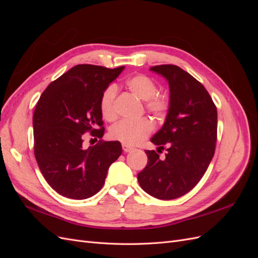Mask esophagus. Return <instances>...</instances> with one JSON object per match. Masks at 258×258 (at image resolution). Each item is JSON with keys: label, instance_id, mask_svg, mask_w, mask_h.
Returning <instances> with one entry per match:
<instances>
[{"label": "esophagus", "instance_id": "obj_1", "mask_svg": "<svg viewBox=\"0 0 258 258\" xmlns=\"http://www.w3.org/2000/svg\"><path fill=\"white\" fill-rule=\"evenodd\" d=\"M132 150H134V147H131V146L126 145V144H122V151H123V153H129Z\"/></svg>", "mask_w": 258, "mask_h": 258}]
</instances>
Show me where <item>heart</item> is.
I'll return each instance as SVG.
<instances>
[{"label": "heart", "instance_id": "obj_1", "mask_svg": "<svg viewBox=\"0 0 258 258\" xmlns=\"http://www.w3.org/2000/svg\"><path fill=\"white\" fill-rule=\"evenodd\" d=\"M126 86L131 93L145 101V108L156 118H161L169 108V99L166 95L157 93V85L146 75L137 74L129 77ZM117 95L116 85L111 84L103 90L100 98V111L106 120H113L116 116L115 98ZM154 129L150 119H140L136 121L121 120L111 127L110 138L126 145H136L152 134Z\"/></svg>", "mask_w": 258, "mask_h": 258}]
</instances>
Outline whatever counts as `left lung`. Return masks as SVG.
<instances>
[{
	"instance_id": "left-lung-1",
	"label": "left lung",
	"mask_w": 258,
	"mask_h": 258,
	"mask_svg": "<svg viewBox=\"0 0 258 258\" xmlns=\"http://www.w3.org/2000/svg\"><path fill=\"white\" fill-rule=\"evenodd\" d=\"M150 70L169 84L166 119L151 139L157 151L167 147V154L160 160L159 152L145 151L148 161L138 181L155 198L176 199L198 184L213 158L217 111L204 85L181 68L163 64Z\"/></svg>"
}]
</instances>
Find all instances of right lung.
<instances>
[{
  "label": "right lung",
  "mask_w": 258,
  "mask_h": 258,
  "mask_svg": "<svg viewBox=\"0 0 258 258\" xmlns=\"http://www.w3.org/2000/svg\"><path fill=\"white\" fill-rule=\"evenodd\" d=\"M123 69L75 66L50 83L38 100L33 115L34 155L45 179L61 196L92 197L122 153L118 141H99L86 150L83 135L90 131L93 137H103L100 98Z\"/></svg>",
  "instance_id": "obj_1"
}]
</instances>
